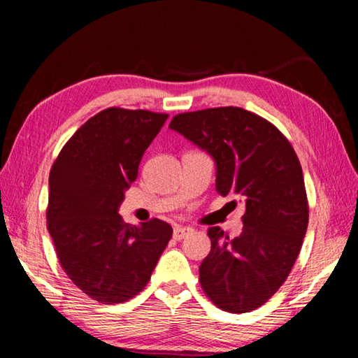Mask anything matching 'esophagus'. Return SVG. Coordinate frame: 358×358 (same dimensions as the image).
I'll list each match as a JSON object with an SVG mask.
<instances>
[{"label":"esophagus","mask_w":358,"mask_h":358,"mask_svg":"<svg viewBox=\"0 0 358 358\" xmlns=\"http://www.w3.org/2000/svg\"><path fill=\"white\" fill-rule=\"evenodd\" d=\"M192 234V229L191 227H183V226H178L173 229V238L175 240H183L187 235Z\"/></svg>","instance_id":"obj_1"}]
</instances>
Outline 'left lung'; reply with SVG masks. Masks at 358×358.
I'll use <instances>...</instances> for the list:
<instances>
[{
  "label": "left lung",
  "instance_id": "8db88e82",
  "mask_svg": "<svg viewBox=\"0 0 358 358\" xmlns=\"http://www.w3.org/2000/svg\"><path fill=\"white\" fill-rule=\"evenodd\" d=\"M169 128L213 157L216 191L246 207L238 237L208 229L202 289L224 311L256 310L287 280L306 234L310 210L299 157L273 124L240 107L175 115Z\"/></svg>",
  "mask_w": 358,
  "mask_h": 358
}]
</instances>
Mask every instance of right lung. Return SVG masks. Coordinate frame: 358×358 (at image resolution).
Returning a JSON list of instances; mask_svg holds the SVG:
<instances>
[{
  "label": "right lung",
  "instance_id": "obj_1",
  "mask_svg": "<svg viewBox=\"0 0 358 358\" xmlns=\"http://www.w3.org/2000/svg\"><path fill=\"white\" fill-rule=\"evenodd\" d=\"M167 118L106 108L77 129L50 171L47 227L59 264L99 303H123L141 292L172 237L164 221L131 226L118 215L145 150Z\"/></svg>",
  "mask_w": 358,
  "mask_h": 358
}]
</instances>
